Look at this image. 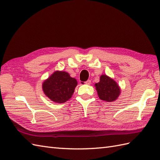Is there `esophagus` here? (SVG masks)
<instances>
[{"label":"esophagus","mask_w":160,"mask_h":160,"mask_svg":"<svg viewBox=\"0 0 160 160\" xmlns=\"http://www.w3.org/2000/svg\"><path fill=\"white\" fill-rule=\"evenodd\" d=\"M85 84H87V85H90L91 84V83H92V81H91V80H88L87 81H85Z\"/></svg>","instance_id":"esophagus-1"}]
</instances>
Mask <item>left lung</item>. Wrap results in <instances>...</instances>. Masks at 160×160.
I'll return each instance as SVG.
<instances>
[{"instance_id": "obj_1", "label": "left lung", "mask_w": 160, "mask_h": 160, "mask_svg": "<svg viewBox=\"0 0 160 160\" xmlns=\"http://www.w3.org/2000/svg\"><path fill=\"white\" fill-rule=\"evenodd\" d=\"M95 87L99 98L107 102H113L118 98L121 93L118 83L106 75L100 77V81L95 83Z\"/></svg>"}]
</instances>
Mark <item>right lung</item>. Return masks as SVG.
<instances>
[{
    "instance_id": "add662e5",
    "label": "right lung",
    "mask_w": 160,
    "mask_h": 160,
    "mask_svg": "<svg viewBox=\"0 0 160 160\" xmlns=\"http://www.w3.org/2000/svg\"><path fill=\"white\" fill-rule=\"evenodd\" d=\"M77 85V81L67 72L56 71L42 84L47 97L56 103H64L71 98Z\"/></svg>"
}]
</instances>
